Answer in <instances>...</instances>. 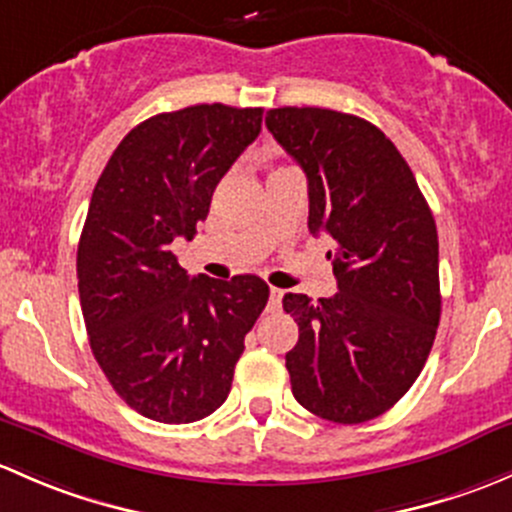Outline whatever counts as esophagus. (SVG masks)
Masks as SVG:
<instances>
[{
    "label": "esophagus",
    "mask_w": 512,
    "mask_h": 512,
    "mask_svg": "<svg viewBox=\"0 0 512 512\" xmlns=\"http://www.w3.org/2000/svg\"><path fill=\"white\" fill-rule=\"evenodd\" d=\"M281 300H283L281 288H271V293H268V308H271V310L281 308Z\"/></svg>",
    "instance_id": "esophagus-1"
}]
</instances>
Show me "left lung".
Instances as JSON below:
<instances>
[{"mask_svg":"<svg viewBox=\"0 0 512 512\" xmlns=\"http://www.w3.org/2000/svg\"><path fill=\"white\" fill-rule=\"evenodd\" d=\"M266 128L308 177V229L335 239L337 291L283 295L300 407L335 424L392 409L419 377L441 318L439 234L407 160L379 128L328 108H273Z\"/></svg>","mask_w":512,"mask_h":512,"instance_id":"obj_1","label":"left lung"}]
</instances>
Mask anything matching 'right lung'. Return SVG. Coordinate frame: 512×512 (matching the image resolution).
Returning a JSON list of instances; mask_svg holds the SVG:
<instances>
[{
	"label": "right lung",
	"instance_id": "obj_1",
	"mask_svg": "<svg viewBox=\"0 0 512 512\" xmlns=\"http://www.w3.org/2000/svg\"><path fill=\"white\" fill-rule=\"evenodd\" d=\"M261 118L263 108L221 103L147 118L93 189L76 258L88 340L118 397L152 421L189 424L217 412L268 303L258 276L189 278L172 254L177 239H194Z\"/></svg>",
	"mask_w": 512,
	"mask_h": 512
}]
</instances>
